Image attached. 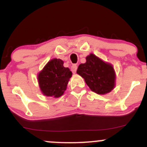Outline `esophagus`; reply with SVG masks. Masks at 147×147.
<instances>
[{"mask_svg": "<svg viewBox=\"0 0 147 147\" xmlns=\"http://www.w3.org/2000/svg\"><path fill=\"white\" fill-rule=\"evenodd\" d=\"M77 64H74L71 66V70L73 73H75L76 71H77Z\"/></svg>", "mask_w": 147, "mask_h": 147, "instance_id": "1", "label": "esophagus"}]
</instances>
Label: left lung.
<instances>
[{
    "label": "left lung",
    "instance_id": "left-lung-1",
    "mask_svg": "<svg viewBox=\"0 0 147 147\" xmlns=\"http://www.w3.org/2000/svg\"><path fill=\"white\" fill-rule=\"evenodd\" d=\"M85 63H81L77 73L83 77L90 89L99 95H106L115 86L116 75L113 65L104 61L94 54L86 57Z\"/></svg>",
    "mask_w": 147,
    "mask_h": 147
}]
</instances>
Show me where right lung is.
Here are the masks:
<instances>
[{
    "instance_id": "right-lung-1",
    "label": "right lung",
    "mask_w": 147,
    "mask_h": 147,
    "mask_svg": "<svg viewBox=\"0 0 147 147\" xmlns=\"http://www.w3.org/2000/svg\"><path fill=\"white\" fill-rule=\"evenodd\" d=\"M72 72L63 66V61L54 58L47 63L37 75L38 86L43 95L58 98L66 90Z\"/></svg>"
}]
</instances>
